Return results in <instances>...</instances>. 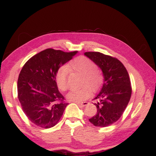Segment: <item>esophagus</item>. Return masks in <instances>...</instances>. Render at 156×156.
I'll return each mask as SVG.
<instances>
[{
    "label": "esophagus",
    "instance_id": "obj_1",
    "mask_svg": "<svg viewBox=\"0 0 156 156\" xmlns=\"http://www.w3.org/2000/svg\"><path fill=\"white\" fill-rule=\"evenodd\" d=\"M77 105H78L79 106H86L87 104H88V102H82V103H78V102H76Z\"/></svg>",
    "mask_w": 156,
    "mask_h": 156
}]
</instances>
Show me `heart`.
<instances>
[{
  "instance_id": "1",
  "label": "heart",
  "mask_w": 156,
  "mask_h": 156,
  "mask_svg": "<svg viewBox=\"0 0 156 156\" xmlns=\"http://www.w3.org/2000/svg\"><path fill=\"white\" fill-rule=\"evenodd\" d=\"M68 68L83 76L81 86L84 87L68 92L66 96L67 101L80 103L89 96L88 88L91 91H95L101 86L102 76L96 70V64L87 57L80 56L72 61L67 67L63 66L61 67L57 72L56 83L61 90L65 91L68 88ZM87 86L88 87V88Z\"/></svg>"
}]
</instances>
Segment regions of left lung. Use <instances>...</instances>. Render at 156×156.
I'll return each mask as SVG.
<instances>
[{"instance_id":"8db88e82","label":"left lung","mask_w":156,"mask_h":156,"mask_svg":"<svg viewBox=\"0 0 156 156\" xmlns=\"http://www.w3.org/2000/svg\"><path fill=\"white\" fill-rule=\"evenodd\" d=\"M84 55L102 70L103 83L94 103L97 114L89 119L97 127H107L122 115L131 97V87L128 71L117 58L99 52H86Z\"/></svg>"}]
</instances>
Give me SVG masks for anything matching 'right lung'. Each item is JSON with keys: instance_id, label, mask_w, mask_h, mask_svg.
<instances>
[{"instance_id": "add662e5", "label": "right lung", "mask_w": 156, "mask_h": 156, "mask_svg": "<svg viewBox=\"0 0 156 156\" xmlns=\"http://www.w3.org/2000/svg\"><path fill=\"white\" fill-rule=\"evenodd\" d=\"M77 53L48 48L23 66L17 80L18 99L23 112L34 125L50 128L59 121L68 103H64L58 89L56 74Z\"/></svg>"}]
</instances>
